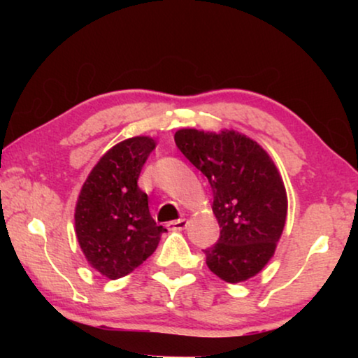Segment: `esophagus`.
<instances>
[{
  "instance_id": "1",
  "label": "esophagus",
  "mask_w": 358,
  "mask_h": 358,
  "mask_svg": "<svg viewBox=\"0 0 358 358\" xmlns=\"http://www.w3.org/2000/svg\"><path fill=\"white\" fill-rule=\"evenodd\" d=\"M166 227H168V229H173V231H182V229L187 227V220H174V222H169Z\"/></svg>"
}]
</instances>
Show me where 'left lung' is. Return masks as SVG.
Returning a JSON list of instances; mask_svg holds the SVG:
<instances>
[{"mask_svg": "<svg viewBox=\"0 0 358 358\" xmlns=\"http://www.w3.org/2000/svg\"><path fill=\"white\" fill-rule=\"evenodd\" d=\"M176 146L208 179L220 238L203 249L215 275L238 283L262 271L275 252L287 218V194L266 151L248 136L227 130H178Z\"/></svg>", "mask_w": 358, "mask_h": 358, "instance_id": "obj_1", "label": "left lung"}]
</instances>
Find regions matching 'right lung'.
I'll list each match as a JSON object with an SVG mask.
<instances>
[{
    "mask_svg": "<svg viewBox=\"0 0 358 358\" xmlns=\"http://www.w3.org/2000/svg\"><path fill=\"white\" fill-rule=\"evenodd\" d=\"M155 140L135 136L110 148L94 166L76 203L78 243L87 262L107 278L141 266L168 229L156 224L138 176Z\"/></svg>",
    "mask_w": 358,
    "mask_h": 358,
    "instance_id": "right-lung-1",
    "label": "right lung"
}]
</instances>
